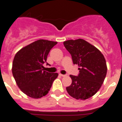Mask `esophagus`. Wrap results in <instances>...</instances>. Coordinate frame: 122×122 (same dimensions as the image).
Masks as SVG:
<instances>
[{"mask_svg":"<svg viewBox=\"0 0 122 122\" xmlns=\"http://www.w3.org/2000/svg\"><path fill=\"white\" fill-rule=\"evenodd\" d=\"M59 75H60V76H62V77H64V76H66V75H62V74H59Z\"/></svg>","mask_w":122,"mask_h":122,"instance_id":"34e87169","label":"esophagus"}]
</instances>
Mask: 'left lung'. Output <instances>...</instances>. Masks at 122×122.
Segmentation results:
<instances>
[{"mask_svg":"<svg viewBox=\"0 0 122 122\" xmlns=\"http://www.w3.org/2000/svg\"><path fill=\"white\" fill-rule=\"evenodd\" d=\"M70 53L73 64H78V76L70 75L72 83L66 90L71 97L85 100L93 96L100 88L107 75V67L102 52L82 39L63 42Z\"/></svg>","mask_w":122,"mask_h":122,"instance_id":"1","label":"left lung"}]
</instances>
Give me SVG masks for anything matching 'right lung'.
I'll return each mask as SVG.
<instances>
[{
    "label": "right lung",
    "mask_w": 122,
    "mask_h": 122,
    "mask_svg": "<svg viewBox=\"0 0 122 122\" xmlns=\"http://www.w3.org/2000/svg\"><path fill=\"white\" fill-rule=\"evenodd\" d=\"M58 42L39 39L17 52L12 63L13 76L20 90L29 97L40 98L47 95L57 73L44 70L49 51ZM46 64H49L47 63Z\"/></svg>",
    "instance_id": "obj_1"
}]
</instances>
